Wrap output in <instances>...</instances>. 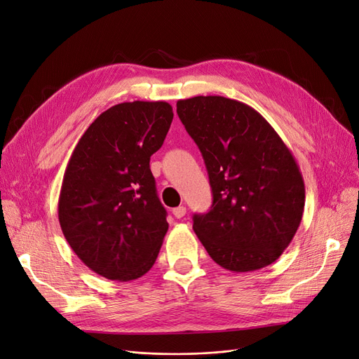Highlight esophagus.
Segmentation results:
<instances>
[{"label":"esophagus","mask_w":359,"mask_h":359,"mask_svg":"<svg viewBox=\"0 0 359 359\" xmlns=\"http://www.w3.org/2000/svg\"><path fill=\"white\" fill-rule=\"evenodd\" d=\"M184 214H186V208H184V206H177V208L173 210V215H175L176 218H183Z\"/></svg>","instance_id":"1"}]
</instances>
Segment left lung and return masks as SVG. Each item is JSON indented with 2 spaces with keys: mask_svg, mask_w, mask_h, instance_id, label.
Here are the masks:
<instances>
[{
  "mask_svg": "<svg viewBox=\"0 0 359 359\" xmlns=\"http://www.w3.org/2000/svg\"><path fill=\"white\" fill-rule=\"evenodd\" d=\"M202 153L212 205L194 230L215 263L250 272L273 263L303 218L306 187L288 147L259 111L222 96L177 102Z\"/></svg>",
  "mask_w": 359,
  "mask_h": 359,
  "instance_id": "left-lung-1",
  "label": "left lung"
}]
</instances>
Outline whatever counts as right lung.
<instances>
[{
  "label": "right lung",
  "mask_w": 359,
  "mask_h": 359,
  "mask_svg": "<svg viewBox=\"0 0 359 359\" xmlns=\"http://www.w3.org/2000/svg\"><path fill=\"white\" fill-rule=\"evenodd\" d=\"M173 121L165 102H125L94 121L74 148L58 201L62 233L86 266L132 280L156 263L168 230L149 157Z\"/></svg>",
  "instance_id": "obj_1"
}]
</instances>
